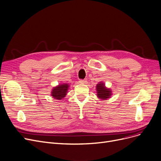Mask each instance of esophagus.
I'll use <instances>...</instances> for the list:
<instances>
[{"label": "esophagus", "mask_w": 161, "mask_h": 161, "mask_svg": "<svg viewBox=\"0 0 161 161\" xmlns=\"http://www.w3.org/2000/svg\"><path fill=\"white\" fill-rule=\"evenodd\" d=\"M80 82L81 83H87V80H80Z\"/></svg>", "instance_id": "34e87169"}]
</instances>
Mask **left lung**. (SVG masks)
<instances>
[{"label":"left lung","mask_w":161,"mask_h":161,"mask_svg":"<svg viewBox=\"0 0 161 161\" xmlns=\"http://www.w3.org/2000/svg\"><path fill=\"white\" fill-rule=\"evenodd\" d=\"M97 96L101 99H107L110 98L111 95V91L109 89L104 87V84L102 82H100L99 84L97 85Z\"/></svg>","instance_id":"1"}]
</instances>
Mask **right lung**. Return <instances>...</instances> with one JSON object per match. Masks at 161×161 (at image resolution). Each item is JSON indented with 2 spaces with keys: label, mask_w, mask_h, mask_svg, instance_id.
Wrapping results in <instances>:
<instances>
[{
  "label": "right lung",
  "mask_w": 161,
  "mask_h": 161,
  "mask_svg": "<svg viewBox=\"0 0 161 161\" xmlns=\"http://www.w3.org/2000/svg\"><path fill=\"white\" fill-rule=\"evenodd\" d=\"M68 87L69 86L66 84V83H63V84H61L58 86L57 87H54L52 91V96L54 99L61 100L66 95Z\"/></svg>",
  "instance_id": "obj_1"
}]
</instances>
